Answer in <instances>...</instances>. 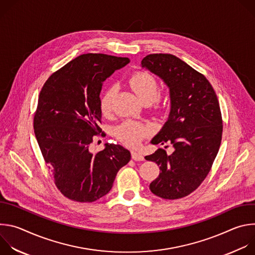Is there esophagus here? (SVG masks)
<instances>
[{
	"label": "esophagus",
	"instance_id": "esophagus-1",
	"mask_svg": "<svg viewBox=\"0 0 255 255\" xmlns=\"http://www.w3.org/2000/svg\"><path fill=\"white\" fill-rule=\"evenodd\" d=\"M131 155H132V159H134L135 161H142V160H144V156L140 152L132 151Z\"/></svg>",
	"mask_w": 255,
	"mask_h": 255
}]
</instances>
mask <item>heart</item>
I'll return each instance as SVG.
<instances>
[{
  "label": "heart",
  "instance_id": "obj_1",
  "mask_svg": "<svg viewBox=\"0 0 255 255\" xmlns=\"http://www.w3.org/2000/svg\"><path fill=\"white\" fill-rule=\"evenodd\" d=\"M129 86L142 103H152L159 92V87L155 78L150 74L143 71L136 72L129 79ZM115 96L116 88L113 86L108 88L103 94L100 102L101 111L103 114L108 115L111 113ZM115 133L117 138L124 144L129 145V146H136L144 137L148 135L149 131L140 123L126 121L116 128Z\"/></svg>",
  "mask_w": 255,
  "mask_h": 255
}]
</instances>
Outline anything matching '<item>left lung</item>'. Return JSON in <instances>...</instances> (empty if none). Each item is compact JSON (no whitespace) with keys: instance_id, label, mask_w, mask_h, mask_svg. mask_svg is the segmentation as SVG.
I'll use <instances>...</instances> for the list:
<instances>
[{"instance_id":"obj_1","label":"left lung","mask_w":255,"mask_h":255,"mask_svg":"<svg viewBox=\"0 0 255 255\" xmlns=\"http://www.w3.org/2000/svg\"><path fill=\"white\" fill-rule=\"evenodd\" d=\"M141 67L169 89L168 118L150 142H168L174 149L170 155L159 148L145 156L160 168L149 189L165 200L184 198L202 184L219 151L223 130L219 102L209 81L172 54H149Z\"/></svg>"}]
</instances>
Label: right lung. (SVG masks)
Segmentation results:
<instances>
[{
	"label": "right lung",
	"mask_w": 255,
	"mask_h": 255,
	"mask_svg": "<svg viewBox=\"0 0 255 255\" xmlns=\"http://www.w3.org/2000/svg\"><path fill=\"white\" fill-rule=\"evenodd\" d=\"M130 62L101 53L80 55L45 82L34 116V132L57 189L66 198L92 203L107 195L130 151L106 143L96 154L90 145L99 127L103 83Z\"/></svg>",
	"instance_id": "obj_1"
}]
</instances>
